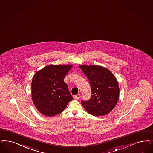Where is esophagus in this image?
Masks as SVG:
<instances>
[{"label": "esophagus", "mask_w": 153, "mask_h": 153, "mask_svg": "<svg viewBox=\"0 0 153 153\" xmlns=\"http://www.w3.org/2000/svg\"><path fill=\"white\" fill-rule=\"evenodd\" d=\"M80 94H78L77 95H76V96H74V99L78 100V99H79V98H80Z\"/></svg>", "instance_id": "obj_1"}]
</instances>
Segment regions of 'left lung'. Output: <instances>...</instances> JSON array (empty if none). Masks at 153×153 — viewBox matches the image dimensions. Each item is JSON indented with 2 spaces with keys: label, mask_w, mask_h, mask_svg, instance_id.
<instances>
[{
  "label": "left lung",
  "mask_w": 153,
  "mask_h": 153,
  "mask_svg": "<svg viewBox=\"0 0 153 153\" xmlns=\"http://www.w3.org/2000/svg\"><path fill=\"white\" fill-rule=\"evenodd\" d=\"M88 78L92 96L82 104L89 114L94 116H104L116 106L119 97V87L117 78L108 70L102 66H79Z\"/></svg>",
  "instance_id": "left-lung-1"
}]
</instances>
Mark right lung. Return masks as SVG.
Instances as JSON below:
<instances>
[{"label": "right lung", "mask_w": 153, "mask_h": 153, "mask_svg": "<svg viewBox=\"0 0 153 153\" xmlns=\"http://www.w3.org/2000/svg\"><path fill=\"white\" fill-rule=\"evenodd\" d=\"M72 67V65H49L35 73L31 82V97L42 115L53 117L60 113L73 99L64 81Z\"/></svg>", "instance_id": "right-lung-1"}]
</instances>
